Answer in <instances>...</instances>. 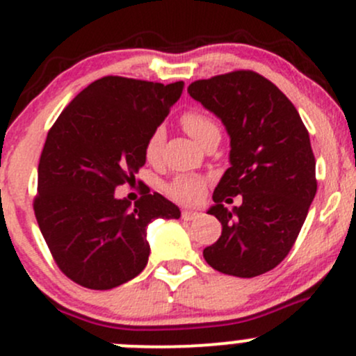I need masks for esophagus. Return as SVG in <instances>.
<instances>
[{"mask_svg": "<svg viewBox=\"0 0 356 356\" xmlns=\"http://www.w3.org/2000/svg\"><path fill=\"white\" fill-rule=\"evenodd\" d=\"M197 216V211H193V209H182V218L184 220H194Z\"/></svg>", "mask_w": 356, "mask_h": 356, "instance_id": "34e87169", "label": "esophagus"}]
</instances>
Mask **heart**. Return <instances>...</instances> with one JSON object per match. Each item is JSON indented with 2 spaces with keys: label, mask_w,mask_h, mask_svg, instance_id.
<instances>
[{
  "label": "heart",
  "mask_w": 356,
  "mask_h": 356,
  "mask_svg": "<svg viewBox=\"0 0 356 356\" xmlns=\"http://www.w3.org/2000/svg\"><path fill=\"white\" fill-rule=\"evenodd\" d=\"M181 124L191 138L203 147L211 138H220V128L215 121L200 111H188L181 115ZM163 141H165V131L163 128H155L149 133L145 143L143 153L149 163H156L162 156ZM203 179L191 174H181L172 179L165 186V193L175 201L181 203H194L203 193Z\"/></svg>",
  "instance_id": "obj_1"
}]
</instances>
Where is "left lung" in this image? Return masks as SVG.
<instances>
[{
    "mask_svg": "<svg viewBox=\"0 0 356 356\" xmlns=\"http://www.w3.org/2000/svg\"><path fill=\"white\" fill-rule=\"evenodd\" d=\"M189 95L222 119L230 136V167L208 209L222 235L203 250L213 269L252 278L278 266L297 241L317 191L309 131L293 104L256 71L197 80ZM243 196L232 212L227 195Z\"/></svg>",
    "mask_w": 356,
    "mask_h": 356,
    "instance_id": "1",
    "label": "left lung"
}]
</instances>
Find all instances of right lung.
I'll use <instances>...</instances> for the list:
<instances>
[{
	"label": "right lung",
	"mask_w": 356,
	"mask_h": 356,
	"mask_svg": "<svg viewBox=\"0 0 356 356\" xmlns=\"http://www.w3.org/2000/svg\"><path fill=\"white\" fill-rule=\"evenodd\" d=\"M163 85L122 76L90 83L52 124L37 168V223L59 269L90 290H111L148 263L147 227L181 211L149 189L131 207L118 186L145 165V143L181 97Z\"/></svg>",
	"instance_id": "add662e5"
}]
</instances>
